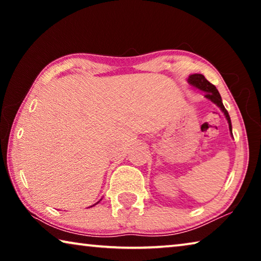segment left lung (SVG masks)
<instances>
[{
	"label": "left lung",
	"mask_w": 261,
	"mask_h": 261,
	"mask_svg": "<svg viewBox=\"0 0 261 261\" xmlns=\"http://www.w3.org/2000/svg\"><path fill=\"white\" fill-rule=\"evenodd\" d=\"M188 83L194 88H198V90L204 92L205 98L208 99L210 101H212V102L218 106L221 112L224 114V116L227 118L228 124H229V131H230V134L232 136V126H231L230 116H229L227 109L224 108V106L222 103V99H221V95L219 93V91L216 90V87L213 85V84H211L208 81H207V79L200 73L190 74L188 78Z\"/></svg>",
	"instance_id": "obj_1"
}]
</instances>
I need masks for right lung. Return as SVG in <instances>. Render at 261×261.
<instances>
[{
    "mask_svg": "<svg viewBox=\"0 0 261 261\" xmlns=\"http://www.w3.org/2000/svg\"><path fill=\"white\" fill-rule=\"evenodd\" d=\"M101 199H102V198H101ZM101 199H100V200H99V201H98V202H95V204H94V205H92V206H90V207H93V206H95V205H96V204H99V202H100V201H101Z\"/></svg>",
    "mask_w": 261,
    "mask_h": 261,
    "instance_id": "1",
    "label": "right lung"
}]
</instances>
